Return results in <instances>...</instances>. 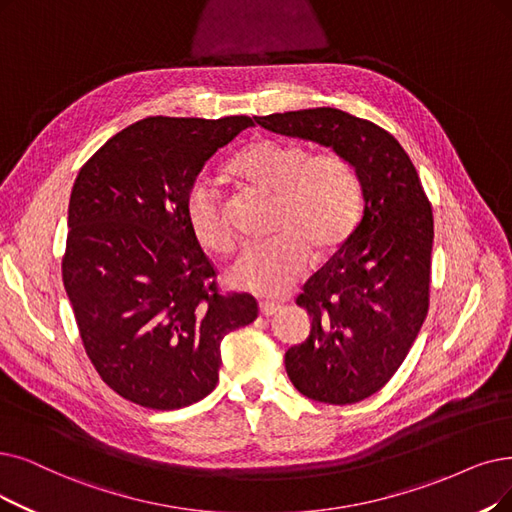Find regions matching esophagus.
I'll return each mask as SVG.
<instances>
[{
    "label": "esophagus",
    "mask_w": 512,
    "mask_h": 512,
    "mask_svg": "<svg viewBox=\"0 0 512 512\" xmlns=\"http://www.w3.org/2000/svg\"><path fill=\"white\" fill-rule=\"evenodd\" d=\"M258 309H260V315L271 317V315H275V313L281 311V304H279V302H271V300H262V302L258 304Z\"/></svg>",
    "instance_id": "1"
}]
</instances>
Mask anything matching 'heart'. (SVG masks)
I'll list each match as a JSON object with an SVG mask.
<instances>
[{
  "instance_id": "obj_1",
  "label": "heart",
  "mask_w": 512,
  "mask_h": 512,
  "mask_svg": "<svg viewBox=\"0 0 512 512\" xmlns=\"http://www.w3.org/2000/svg\"><path fill=\"white\" fill-rule=\"evenodd\" d=\"M227 174L252 193L273 199L271 241L245 248L224 277L229 285L260 296H281L302 277L309 254L332 256L351 237L361 185L353 163L340 153L313 155L294 140L258 138L241 149ZM189 229L201 248L229 254L235 245L224 203L208 182H195L185 199Z\"/></svg>"
}]
</instances>
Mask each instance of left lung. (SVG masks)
<instances>
[{
  "mask_svg": "<svg viewBox=\"0 0 512 512\" xmlns=\"http://www.w3.org/2000/svg\"><path fill=\"white\" fill-rule=\"evenodd\" d=\"M283 136L317 142L357 170L363 210L351 237L309 281L296 304L311 334L285 353V370L313 401L349 405L399 370L428 313L433 210L399 142L332 107L254 117Z\"/></svg>",
  "mask_w": 512,
  "mask_h": 512,
  "instance_id": "obj_1",
  "label": "left lung"
}]
</instances>
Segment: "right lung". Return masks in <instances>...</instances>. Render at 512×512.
<instances>
[{"label": "right lung", "instance_id": "right-lung-1", "mask_svg": "<svg viewBox=\"0 0 512 512\" xmlns=\"http://www.w3.org/2000/svg\"><path fill=\"white\" fill-rule=\"evenodd\" d=\"M250 126L245 115L147 117L75 178L63 281L79 336L100 378L149 410L208 397L222 338L258 317L254 296L216 290L185 214L206 161Z\"/></svg>", "mask_w": 512, "mask_h": 512}]
</instances>
